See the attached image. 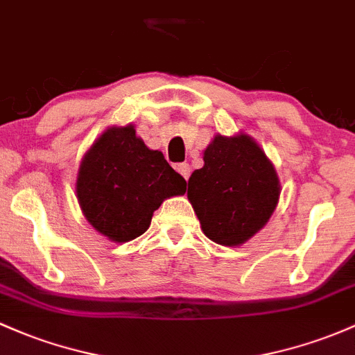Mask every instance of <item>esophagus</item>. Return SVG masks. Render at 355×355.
Returning <instances> with one entry per match:
<instances>
[{"label":"esophagus","mask_w":355,"mask_h":355,"mask_svg":"<svg viewBox=\"0 0 355 355\" xmlns=\"http://www.w3.org/2000/svg\"><path fill=\"white\" fill-rule=\"evenodd\" d=\"M177 171L182 175V177L185 178V180H189L190 171H192V170H190L189 163H178V165H177Z\"/></svg>","instance_id":"34e87169"}]
</instances>
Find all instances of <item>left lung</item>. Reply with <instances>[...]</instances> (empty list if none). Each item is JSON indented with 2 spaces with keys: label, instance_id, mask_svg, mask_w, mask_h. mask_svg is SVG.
I'll list each match as a JSON object with an SVG mask.
<instances>
[{
  "label": "left lung",
  "instance_id": "obj_1",
  "mask_svg": "<svg viewBox=\"0 0 355 355\" xmlns=\"http://www.w3.org/2000/svg\"><path fill=\"white\" fill-rule=\"evenodd\" d=\"M187 196L204 234L222 246H237L270 220L279 180L254 139L219 135L204 151V166L189 178Z\"/></svg>",
  "mask_w": 355,
  "mask_h": 355
}]
</instances>
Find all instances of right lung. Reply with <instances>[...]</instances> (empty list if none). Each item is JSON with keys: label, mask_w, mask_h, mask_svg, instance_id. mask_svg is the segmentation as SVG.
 Listing matches in <instances>:
<instances>
[{"label": "right lung", "mask_w": 355, "mask_h": 355, "mask_svg": "<svg viewBox=\"0 0 355 355\" xmlns=\"http://www.w3.org/2000/svg\"><path fill=\"white\" fill-rule=\"evenodd\" d=\"M185 190V178L162 151L146 148L131 124L101 136L85 153L77 177L85 219L116 243L141 236L162 202Z\"/></svg>", "instance_id": "obj_1"}]
</instances>
